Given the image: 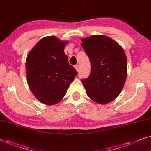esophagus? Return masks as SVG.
<instances>
[{"instance_id": "1", "label": "esophagus", "mask_w": 151, "mask_h": 151, "mask_svg": "<svg viewBox=\"0 0 151 151\" xmlns=\"http://www.w3.org/2000/svg\"><path fill=\"white\" fill-rule=\"evenodd\" d=\"M74 68H75L76 70H77V72H79V66L78 65H76L75 66H74Z\"/></svg>"}]
</instances>
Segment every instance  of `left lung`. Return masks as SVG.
Listing matches in <instances>:
<instances>
[{"label": "left lung", "mask_w": 151, "mask_h": 151, "mask_svg": "<svg viewBox=\"0 0 151 151\" xmlns=\"http://www.w3.org/2000/svg\"><path fill=\"white\" fill-rule=\"evenodd\" d=\"M81 46L89 57L91 71L82 79L88 96L98 104L113 101L123 89L127 77V60L123 48L104 35L81 39Z\"/></svg>", "instance_id": "left-lung-1"}]
</instances>
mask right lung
Instances as JSON below:
<instances>
[{
    "label": "right lung",
    "mask_w": 151,
    "mask_h": 151,
    "mask_svg": "<svg viewBox=\"0 0 151 151\" xmlns=\"http://www.w3.org/2000/svg\"><path fill=\"white\" fill-rule=\"evenodd\" d=\"M66 44L55 37H44L26 59L28 86L36 98L46 105L59 103L77 74L64 53Z\"/></svg>",
    "instance_id": "obj_1"
}]
</instances>
